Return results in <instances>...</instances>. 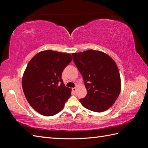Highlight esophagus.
Returning <instances> with one entry per match:
<instances>
[{
	"mask_svg": "<svg viewBox=\"0 0 148 148\" xmlns=\"http://www.w3.org/2000/svg\"><path fill=\"white\" fill-rule=\"evenodd\" d=\"M72 91H73V92H77V88H72Z\"/></svg>",
	"mask_w": 148,
	"mask_h": 148,
	"instance_id": "obj_1",
	"label": "esophagus"
}]
</instances>
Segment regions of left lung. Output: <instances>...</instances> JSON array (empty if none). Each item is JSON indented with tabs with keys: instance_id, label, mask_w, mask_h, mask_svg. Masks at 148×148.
<instances>
[{
	"instance_id": "1",
	"label": "left lung",
	"mask_w": 148,
	"mask_h": 148,
	"mask_svg": "<svg viewBox=\"0 0 148 148\" xmlns=\"http://www.w3.org/2000/svg\"><path fill=\"white\" fill-rule=\"evenodd\" d=\"M72 56L88 92L80 102L85 108L96 112L109 109L121 91L120 76L115 61L107 53L92 49L73 53Z\"/></svg>"
}]
</instances>
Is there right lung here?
Instances as JSON below:
<instances>
[{
	"instance_id": "1",
	"label": "right lung",
	"mask_w": 148,
	"mask_h": 148,
	"mask_svg": "<svg viewBox=\"0 0 148 148\" xmlns=\"http://www.w3.org/2000/svg\"><path fill=\"white\" fill-rule=\"evenodd\" d=\"M71 60L70 53L46 50L29 62L22 77V88L30 106L40 114H57L70 97L71 89L65 87L61 77Z\"/></svg>"
}]
</instances>
